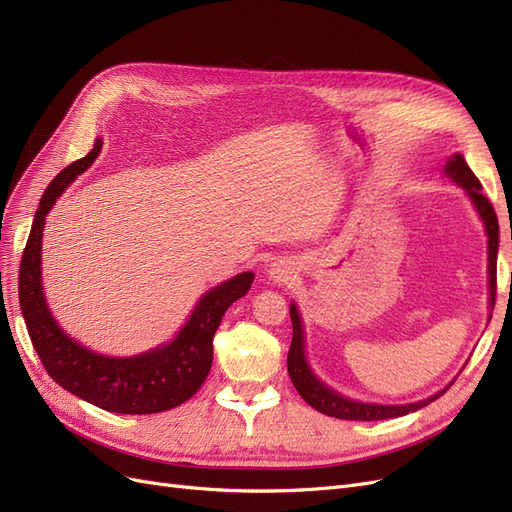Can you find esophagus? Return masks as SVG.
Here are the masks:
<instances>
[{"label": "esophagus", "instance_id": "34e87169", "mask_svg": "<svg viewBox=\"0 0 512 512\" xmlns=\"http://www.w3.org/2000/svg\"><path fill=\"white\" fill-rule=\"evenodd\" d=\"M271 277L275 282H286L288 275H290V269L284 267V265H271Z\"/></svg>", "mask_w": 512, "mask_h": 512}]
</instances>
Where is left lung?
Segmentation results:
<instances>
[{"label": "left lung", "instance_id": "8db88e82", "mask_svg": "<svg viewBox=\"0 0 512 512\" xmlns=\"http://www.w3.org/2000/svg\"><path fill=\"white\" fill-rule=\"evenodd\" d=\"M444 175L451 177L457 185H461L463 190L468 192L474 209L478 211L480 220L485 224V232H487V247H489V307L493 312L495 305V288H498V247H500V226H498V215L493 211V205L489 203V198L480 192V181L476 179V175L472 173V168L468 166V162L463 160L461 153H455V156L448 158L446 166H444ZM290 320H292V344L288 350V374L290 380L294 384V389L299 391V395L307 401L309 406L314 410L327 414V416H335V418H344V421H382V418H397L404 416L410 412H416L425 408L431 401H436L440 395L446 393L444 391L431 395L429 399L416 401V404H406V406H380V404H363V401H354L348 399L344 395L335 393L333 389H329L327 384L320 382L314 371L309 369L307 359H305V333H303V324H301V316L297 305H290Z\"/></svg>", "mask_w": 512, "mask_h": 512}]
</instances>
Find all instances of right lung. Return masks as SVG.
<instances>
[{
    "label": "right lung",
    "mask_w": 512,
    "mask_h": 512,
    "mask_svg": "<svg viewBox=\"0 0 512 512\" xmlns=\"http://www.w3.org/2000/svg\"><path fill=\"white\" fill-rule=\"evenodd\" d=\"M102 149L98 138L85 158L72 162L51 181L40 198L19 269V303L27 333L40 361L61 389L89 404L117 414H153L188 401L203 386L213 361V335L226 309L241 299L254 282L245 271L209 290L194 307L185 327L173 342L149 352L126 356H104L81 346L61 331L42 290V230L46 213L55 200L81 173L94 164Z\"/></svg>",
    "instance_id": "right-lung-1"
}]
</instances>
